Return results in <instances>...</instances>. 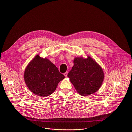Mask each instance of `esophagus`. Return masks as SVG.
Returning <instances> with one entry per match:
<instances>
[{
  "label": "esophagus",
  "instance_id": "esophagus-1",
  "mask_svg": "<svg viewBox=\"0 0 132 132\" xmlns=\"http://www.w3.org/2000/svg\"><path fill=\"white\" fill-rule=\"evenodd\" d=\"M67 74H68V72H67V71H66V72H65V73L64 74V76H65V77H67Z\"/></svg>",
  "mask_w": 132,
  "mask_h": 132
}]
</instances>
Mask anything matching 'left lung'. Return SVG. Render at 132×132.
<instances>
[{"label": "left lung", "mask_w": 132, "mask_h": 132, "mask_svg": "<svg viewBox=\"0 0 132 132\" xmlns=\"http://www.w3.org/2000/svg\"><path fill=\"white\" fill-rule=\"evenodd\" d=\"M67 76L82 96L90 95L97 92L104 78L102 67L89 56L87 58H74V66Z\"/></svg>", "instance_id": "obj_1"}]
</instances>
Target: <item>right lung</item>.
<instances>
[{
	"label": "right lung",
	"instance_id": "obj_1",
	"mask_svg": "<svg viewBox=\"0 0 132 132\" xmlns=\"http://www.w3.org/2000/svg\"><path fill=\"white\" fill-rule=\"evenodd\" d=\"M23 77L32 93L46 97L54 92L59 82L65 76L49 59L37 55L26 67Z\"/></svg>",
	"mask_w": 132,
	"mask_h": 132
}]
</instances>
